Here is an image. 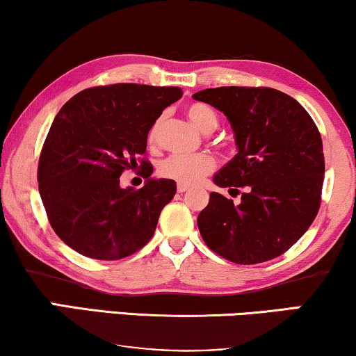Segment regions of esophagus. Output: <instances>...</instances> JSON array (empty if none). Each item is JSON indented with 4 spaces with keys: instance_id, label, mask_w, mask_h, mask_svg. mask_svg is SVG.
Here are the masks:
<instances>
[{
    "instance_id": "1",
    "label": "esophagus",
    "mask_w": 356,
    "mask_h": 356,
    "mask_svg": "<svg viewBox=\"0 0 356 356\" xmlns=\"http://www.w3.org/2000/svg\"><path fill=\"white\" fill-rule=\"evenodd\" d=\"M188 189H189L188 184H181V183H178V193H186Z\"/></svg>"
}]
</instances>
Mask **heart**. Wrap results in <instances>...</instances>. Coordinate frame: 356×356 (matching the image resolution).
<instances>
[{
    "mask_svg": "<svg viewBox=\"0 0 356 356\" xmlns=\"http://www.w3.org/2000/svg\"><path fill=\"white\" fill-rule=\"evenodd\" d=\"M188 118L204 134L212 133L217 128V115L211 106L204 104H193L186 110ZM162 121H155L149 131V143L157 140L159 129ZM216 168V160L211 155H194V157H183V155H170L159 163V177L172 179L181 184H196Z\"/></svg>",
    "mask_w": 356,
    "mask_h": 356,
    "instance_id": "1",
    "label": "heart"
}]
</instances>
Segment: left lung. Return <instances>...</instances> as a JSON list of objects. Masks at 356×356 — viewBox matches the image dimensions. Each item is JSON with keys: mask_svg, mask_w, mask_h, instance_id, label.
<instances>
[{"mask_svg": "<svg viewBox=\"0 0 356 356\" xmlns=\"http://www.w3.org/2000/svg\"><path fill=\"white\" fill-rule=\"evenodd\" d=\"M230 121L238 154L213 183L241 201L211 193L197 227L206 245L236 264L290 250L318 216L324 183L323 139L303 106L270 87H216L193 95Z\"/></svg>", "mask_w": 356, "mask_h": 356, "instance_id": "obj_1", "label": "left lung"}]
</instances>
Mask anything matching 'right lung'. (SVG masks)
<instances>
[{
  "mask_svg": "<svg viewBox=\"0 0 356 356\" xmlns=\"http://www.w3.org/2000/svg\"><path fill=\"white\" fill-rule=\"evenodd\" d=\"M181 95L179 87L102 86L58 111L38 160V191L53 230L79 254L123 259L154 236L177 183L150 177L147 160L140 189L121 188L120 177L138 165L150 128Z\"/></svg>",
  "mask_w": 356,
  "mask_h": 356,
  "instance_id": "1",
  "label": "right lung"
}]
</instances>
